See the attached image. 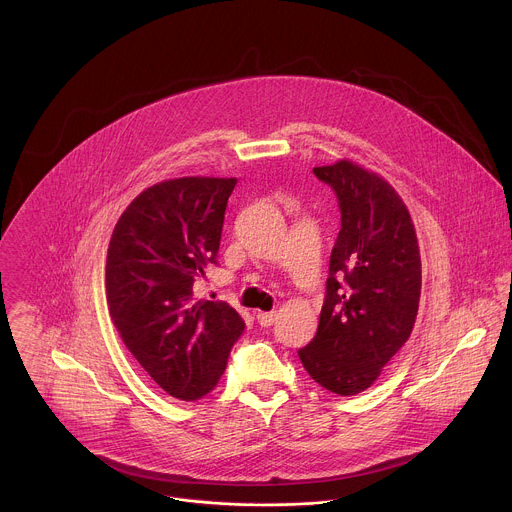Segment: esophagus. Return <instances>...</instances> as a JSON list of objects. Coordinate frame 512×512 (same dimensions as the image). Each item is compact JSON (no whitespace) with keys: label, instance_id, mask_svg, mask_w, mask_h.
<instances>
[{"label":"esophagus","instance_id":"34e87169","mask_svg":"<svg viewBox=\"0 0 512 512\" xmlns=\"http://www.w3.org/2000/svg\"><path fill=\"white\" fill-rule=\"evenodd\" d=\"M275 320H277V312H257V322H259L263 328L273 326Z\"/></svg>","mask_w":512,"mask_h":512}]
</instances>
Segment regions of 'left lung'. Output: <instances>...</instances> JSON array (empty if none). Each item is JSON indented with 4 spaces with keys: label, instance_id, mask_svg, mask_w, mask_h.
<instances>
[{
    "label": "left lung",
    "instance_id": "obj_1",
    "mask_svg": "<svg viewBox=\"0 0 512 512\" xmlns=\"http://www.w3.org/2000/svg\"><path fill=\"white\" fill-rule=\"evenodd\" d=\"M338 198L341 228L330 255L314 340L298 349L308 375L341 397L369 389L410 338L420 300V253L395 188L349 161L316 167Z\"/></svg>",
    "mask_w": 512,
    "mask_h": 512
}]
</instances>
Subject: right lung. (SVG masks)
I'll list each match as a JSON object with an SVG mask.
<instances>
[{
	"instance_id": "1",
	"label": "right lung",
	"mask_w": 512,
	"mask_h": 512,
	"mask_svg": "<svg viewBox=\"0 0 512 512\" xmlns=\"http://www.w3.org/2000/svg\"><path fill=\"white\" fill-rule=\"evenodd\" d=\"M235 178L186 176L141 192L115 224L106 294L115 330L171 397L208 395L245 330L222 300H196L194 283L218 263Z\"/></svg>"
}]
</instances>
